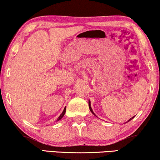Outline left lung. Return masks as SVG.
<instances>
[{
    "instance_id": "1",
    "label": "left lung",
    "mask_w": 160,
    "mask_h": 160,
    "mask_svg": "<svg viewBox=\"0 0 160 160\" xmlns=\"http://www.w3.org/2000/svg\"><path fill=\"white\" fill-rule=\"evenodd\" d=\"M88 107H89V109H90V111H91V112H92V114L94 115V116H96V117H97V115H96V114H94V112H93V110H92V107H91V102H90V101H89V100H88ZM134 117H135V116H134ZM134 117H132V118H131V119H129L128 120V121H127V122H129V121H130V120H132V119H133V118H134Z\"/></svg>"
}]
</instances>
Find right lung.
I'll use <instances>...</instances> for the list:
<instances>
[{"mask_svg":"<svg viewBox=\"0 0 160 160\" xmlns=\"http://www.w3.org/2000/svg\"><path fill=\"white\" fill-rule=\"evenodd\" d=\"M66 107H65V108H64V109H63V112L61 113V114L60 115L59 117H58V119H57V120H56V122L59 121V120H60V119H62V117H63V116H64V114H65V112H66Z\"/></svg>","mask_w":160,"mask_h":160,"instance_id":"add662e5","label":"right lung"}]
</instances>
